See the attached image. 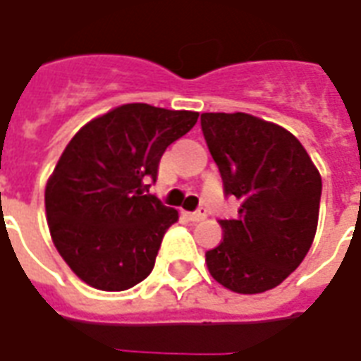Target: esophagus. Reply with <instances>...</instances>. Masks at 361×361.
Here are the masks:
<instances>
[{"mask_svg":"<svg viewBox=\"0 0 361 361\" xmlns=\"http://www.w3.org/2000/svg\"><path fill=\"white\" fill-rule=\"evenodd\" d=\"M189 220H193V222H199V220L207 219V209H199L195 212H188Z\"/></svg>","mask_w":361,"mask_h":361,"instance_id":"34e87169","label":"esophagus"}]
</instances>
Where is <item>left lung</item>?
<instances>
[{
  "mask_svg": "<svg viewBox=\"0 0 361 361\" xmlns=\"http://www.w3.org/2000/svg\"><path fill=\"white\" fill-rule=\"evenodd\" d=\"M201 129L224 183L240 199L224 240L207 251L212 279L238 294L279 286L307 255L319 219L321 176L284 127L250 114H203Z\"/></svg>",
  "mask_w": 361,
  "mask_h": 361,
  "instance_id": "1",
  "label": "left lung"
}]
</instances>
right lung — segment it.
Listing matches in <instances>:
<instances>
[{
	"instance_id": "add662e5",
	"label": "right lung",
	"mask_w": 361,
	"mask_h": 361,
	"mask_svg": "<svg viewBox=\"0 0 361 361\" xmlns=\"http://www.w3.org/2000/svg\"><path fill=\"white\" fill-rule=\"evenodd\" d=\"M199 114L126 104L79 129L46 185L51 240L89 286L121 292L154 269L178 211L149 193L164 150Z\"/></svg>"
}]
</instances>
